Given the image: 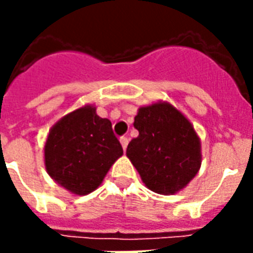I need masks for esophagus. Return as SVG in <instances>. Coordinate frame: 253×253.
<instances>
[{"instance_id":"obj_1","label":"esophagus","mask_w":253,"mask_h":253,"mask_svg":"<svg viewBox=\"0 0 253 253\" xmlns=\"http://www.w3.org/2000/svg\"><path fill=\"white\" fill-rule=\"evenodd\" d=\"M119 140H121V144H122L123 150L126 151V148H127V144H128V138H127V136H122V138L119 139Z\"/></svg>"}]
</instances>
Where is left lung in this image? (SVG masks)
Masks as SVG:
<instances>
[{
    "label": "left lung",
    "instance_id": "left-lung-1",
    "mask_svg": "<svg viewBox=\"0 0 253 253\" xmlns=\"http://www.w3.org/2000/svg\"><path fill=\"white\" fill-rule=\"evenodd\" d=\"M127 146V158L148 189L173 194L188 185L201 167V144L188 119L169 103L140 107Z\"/></svg>",
    "mask_w": 253,
    "mask_h": 253
}]
</instances>
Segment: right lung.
<instances>
[{
    "label": "right lung",
    "instance_id": "add662e5",
    "mask_svg": "<svg viewBox=\"0 0 253 253\" xmlns=\"http://www.w3.org/2000/svg\"><path fill=\"white\" fill-rule=\"evenodd\" d=\"M123 148L111 122L85 106L61 118L51 128L44 147L47 172L57 184L76 194L98 188Z\"/></svg>",
    "mask_w": 253,
    "mask_h": 253
}]
</instances>
